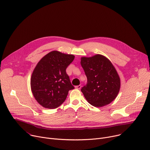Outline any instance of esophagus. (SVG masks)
Segmentation results:
<instances>
[{
    "label": "esophagus",
    "instance_id": "34e87169",
    "mask_svg": "<svg viewBox=\"0 0 150 150\" xmlns=\"http://www.w3.org/2000/svg\"><path fill=\"white\" fill-rule=\"evenodd\" d=\"M81 87H82V86H81V85H77V86H75V88L76 89H81Z\"/></svg>",
    "mask_w": 150,
    "mask_h": 150
}]
</instances>
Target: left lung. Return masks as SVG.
<instances>
[{
    "label": "left lung",
    "instance_id": "1",
    "mask_svg": "<svg viewBox=\"0 0 150 150\" xmlns=\"http://www.w3.org/2000/svg\"><path fill=\"white\" fill-rule=\"evenodd\" d=\"M81 64L87 77L81 91L91 105L100 107L110 103L117 96L120 81L111 62L100 54L83 57Z\"/></svg>",
    "mask_w": 150,
    "mask_h": 150
}]
</instances>
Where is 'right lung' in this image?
<instances>
[{
  "label": "right lung",
  "mask_w": 150,
  "mask_h": 150,
  "mask_svg": "<svg viewBox=\"0 0 150 150\" xmlns=\"http://www.w3.org/2000/svg\"><path fill=\"white\" fill-rule=\"evenodd\" d=\"M74 56L52 51L39 62L31 78V88L34 98L42 107H59L65 100L68 91L74 88L66 69Z\"/></svg>",
  "instance_id": "add662e5"
}]
</instances>
